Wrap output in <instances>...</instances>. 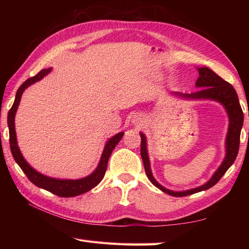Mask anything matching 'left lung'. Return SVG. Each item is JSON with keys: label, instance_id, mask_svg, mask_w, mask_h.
I'll use <instances>...</instances> for the list:
<instances>
[{"label": "left lung", "instance_id": "obj_1", "mask_svg": "<svg viewBox=\"0 0 249 249\" xmlns=\"http://www.w3.org/2000/svg\"><path fill=\"white\" fill-rule=\"evenodd\" d=\"M199 71V78L196 81V87L200 89L199 91L190 94H181V93H174L181 96L183 98L187 99H213L216 102L220 103L224 106L227 113L229 116V128L228 134H227L226 138V157L223 163L219 166V168L216 170L211 178L209 182H206L202 186L196 187L189 190H185V192H173V190L167 189L158 183L154 178L150 168V160L149 155H147L146 150V139L145 136L140 133L141 137V157L143 160L144 170L147 178L151 181L153 185H155L157 188H160L161 192L166 193L168 195H171L173 197H185V196H189L196 193L202 192L211 187L217 183L221 177L224 176L226 171L232 166L234 162L235 158L239 153L240 147V136H241V129L243 126V121H244V114L241 108V105L237 98V94L235 92L234 88L231 86L229 82L225 81L223 78H220L218 75L211 71L208 67H200L198 68Z\"/></svg>", "mask_w": 249, "mask_h": 249}]
</instances>
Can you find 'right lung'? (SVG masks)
Segmentation results:
<instances>
[{"label":"right lung","instance_id":"obj_1","mask_svg":"<svg viewBox=\"0 0 249 249\" xmlns=\"http://www.w3.org/2000/svg\"><path fill=\"white\" fill-rule=\"evenodd\" d=\"M51 71V68L48 70H41L36 76L29 78L28 80H25L20 88L18 89L17 94H16V98L13 107L8 111V128H9V144H10V151L14 156V160L18 163L19 167L22 169V171L25 173V176L28 177L30 181L36 185L37 187H40L43 189L48 190V192L54 194L59 197H75V196H79L81 194H84L94 188L96 185L100 183V181L104 178L106 170H107V165L109 157L111 153L114 150L116 144L119 143L122 137L124 136L123 131L116 134L112 138L108 140L107 143L105 145L104 152L102 154V158L98 163L97 168L95 169V171L89 174V177L79 178V179H60L54 178L46 177L44 174L37 172L34 170L28 162L25 161L22 154L19 150V146L17 144V138H16V130H15V115L17 112L18 106L21 99V95H22L24 89L28 88L31 84H33L37 81H39L43 79L46 75Z\"/></svg>","mask_w":249,"mask_h":249}]
</instances>
